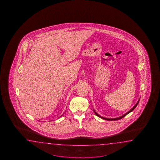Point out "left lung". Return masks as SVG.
<instances>
[{
    "label": "left lung",
    "instance_id": "obj_1",
    "mask_svg": "<svg viewBox=\"0 0 160 160\" xmlns=\"http://www.w3.org/2000/svg\"><path fill=\"white\" fill-rule=\"evenodd\" d=\"M139 99H139V100L138 101V102H137V103H136L135 105L134 106V107H133L132 109H131V110H130L129 112H126V113H125V114H123V116H121V117H118V118H105V117H102V116H99L98 114V113H97V112H95V110H94V109H93V111H94V112H95V114H96V116H97L98 117H99L101 118L102 119H105V120H108V121H114V120H118V119H121V118H122L123 117H124L125 116H126L127 114H128L130 113V112H132L133 111V110L136 108V106H137L138 103H139Z\"/></svg>",
    "mask_w": 160,
    "mask_h": 160
}]
</instances>
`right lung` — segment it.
Instances as JSON below:
<instances>
[{
    "label": "right lung",
    "mask_w": 160,
    "mask_h": 160,
    "mask_svg": "<svg viewBox=\"0 0 160 160\" xmlns=\"http://www.w3.org/2000/svg\"><path fill=\"white\" fill-rule=\"evenodd\" d=\"M63 116V115H62L61 116Z\"/></svg>",
    "instance_id": "obj_1"
}]
</instances>
